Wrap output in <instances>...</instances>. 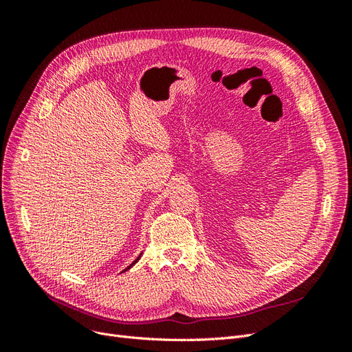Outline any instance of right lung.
Instances as JSON below:
<instances>
[{"label": "right lung", "mask_w": 352, "mask_h": 352, "mask_svg": "<svg viewBox=\"0 0 352 352\" xmlns=\"http://www.w3.org/2000/svg\"><path fill=\"white\" fill-rule=\"evenodd\" d=\"M140 258H141V255H140V257H138V258H136V260H135V261H133V263H132V264H131V265H129V267H127V269H126V270H129V269H131V267H132V265H133V264H135V263H138V260H140Z\"/></svg>", "instance_id": "obj_1"}]
</instances>
